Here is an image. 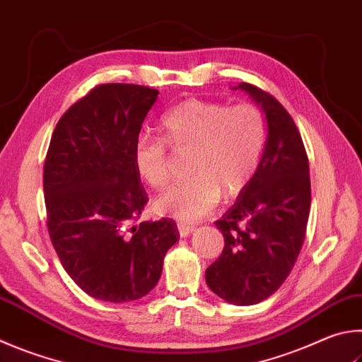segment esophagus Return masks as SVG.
<instances>
[{"instance_id": "34e87169", "label": "esophagus", "mask_w": 362, "mask_h": 362, "mask_svg": "<svg viewBox=\"0 0 362 362\" xmlns=\"http://www.w3.org/2000/svg\"><path fill=\"white\" fill-rule=\"evenodd\" d=\"M177 228H179V233H180L182 238H187V235H189V234L196 231V228H194V226L185 225V223H180V225L177 226Z\"/></svg>"}]
</instances>
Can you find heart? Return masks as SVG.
Here are the masks:
<instances>
[{"label":"heart","instance_id":"heart-1","mask_svg":"<svg viewBox=\"0 0 362 362\" xmlns=\"http://www.w3.org/2000/svg\"><path fill=\"white\" fill-rule=\"evenodd\" d=\"M164 140L177 152L192 150L187 182L155 201V212L193 223L207 216L225 198H234L258 173L267 139V124L253 104L188 100L161 118ZM134 166L142 180L161 189L170 182L168 146L160 137L142 134L134 144Z\"/></svg>","mask_w":362,"mask_h":362}]
</instances>
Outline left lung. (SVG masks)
I'll return each mask as SVG.
<instances>
[{"label": "left lung", "instance_id": "left-lung-1", "mask_svg": "<svg viewBox=\"0 0 362 362\" xmlns=\"http://www.w3.org/2000/svg\"><path fill=\"white\" fill-rule=\"evenodd\" d=\"M238 88L264 112L267 139L253 180L215 221L225 248L207 267L206 281L229 304L253 305L279 290L298 259L310 214V175L304 142L286 109L252 83Z\"/></svg>", "mask_w": 362, "mask_h": 362}]
</instances>
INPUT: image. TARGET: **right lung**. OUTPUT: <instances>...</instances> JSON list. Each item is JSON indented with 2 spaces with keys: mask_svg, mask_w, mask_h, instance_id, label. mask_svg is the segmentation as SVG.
Listing matches in <instances>:
<instances>
[{
  "mask_svg": "<svg viewBox=\"0 0 362 362\" xmlns=\"http://www.w3.org/2000/svg\"><path fill=\"white\" fill-rule=\"evenodd\" d=\"M158 90L98 85L57 123L44 163L52 245L76 285L95 299L129 302L158 284L174 220L142 221L147 193L134 166V144Z\"/></svg>",
  "mask_w": 362,
  "mask_h": 362,
  "instance_id": "obj_1",
  "label": "right lung"
}]
</instances>
